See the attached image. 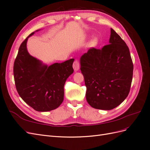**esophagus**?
Wrapping results in <instances>:
<instances>
[{
	"mask_svg": "<svg viewBox=\"0 0 150 150\" xmlns=\"http://www.w3.org/2000/svg\"><path fill=\"white\" fill-rule=\"evenodd\" d=\"M72 67H73V69L75 71H78L79 69V67H80V64H79V62L78 61V60L76 59L74 61V62H73V65H72Z\"/></svg>",
	"mask_w": 150,
	"mask_h": 150,
	"instance_id": "1",
	"label": "esophagus"
}]
</instances>
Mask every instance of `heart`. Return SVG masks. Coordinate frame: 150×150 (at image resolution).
Masks as SVG:
<instances>
[{"mask_svg":"<svg viewBox=\"0 0 150 150\" xmlns=\"http://www.w3.org/2000/svg\"><path fill=\"white\" fill-rule=\"evenodd\" d=\"M98 43V39L97 38H94L90 40L89 42V47H95Z\"/></svg>","mask_w":150,"mask_h":150,"instance_id":"heart-1","label":"heart"}]
</instances>
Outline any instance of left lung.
Masks as SVG:
<instances>
[{
  "label": "left lung",
  "mask_w": 150,
  "mask_h": 150,
  "mask_svg": "<svg viewBox=\"0 0 150 150\" xmlns=\"http://www.w3.org/2000/svg\"><path fill=\"white\" fill-rule=\"evenodd\" d=\"M109 42L100 49H89L80 59L86 100L91 107L103 110H111L125 100L133 79L129 48L112 29Z\"/></svg>",
  "instance_id": "1"
}]
</instances>
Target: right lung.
Returning <instances> with one entry per match:
<instances>
[{"mask_svg": "<svg viewBox=\"0 0 150 150\" xmlns=\"http://www.w3.org/2000/svg\"><path fill=\"white\" fill-rule=\"evenodd\" d=\"M34 34L31 33L19 47L13 64L15 84L21 98L34 110L49 111L63 101L65 82L74 71V59L49 66L42 64L27 49L28 39Z\"/></svg>", "mask_w": 150, "mask_h": 150, "instance_id": "add662e5", "label": "right lung"}]
</instances>
